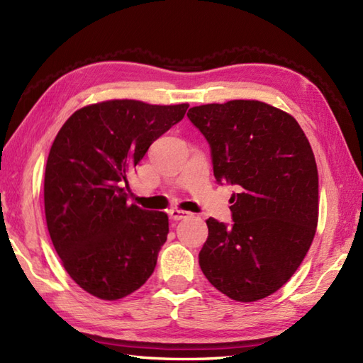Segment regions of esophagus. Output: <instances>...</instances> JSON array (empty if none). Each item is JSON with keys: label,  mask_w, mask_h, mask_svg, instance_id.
Returning <instances> with one entry per match:
<instances>
[{"label": "esophagus", "mask_w": 363, "mask_h": 363, "mask_svg": "<svg viewBox=\"0 0 363 363\" xmlns=\"http://www.w3.org/2000/svg\"><path fill=\"white\" fill-rule=\"evenodd\" d=\"M168 213L173 220H182V218H186L190 215L187 211H181V209H169Z\"/></svg>", "instance_id": "obj_1"}]
</instances>
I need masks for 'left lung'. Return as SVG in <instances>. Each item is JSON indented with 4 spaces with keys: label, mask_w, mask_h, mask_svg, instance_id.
I'll return each mask as SVG.
<instances>
[{
    "label": "left lung",
    "mask_w": 363,
    "mask_h": 363,
    "mask_svg": "<svg viewBox=\"0 0 363 363\" xmlns=\"http://www.w3.org/2000/svg\"><path fill=\"white\" fill-rule=\"evenodd\" d=\"M211 146L213 176L235 186L233 225L206 220L199 267L240 303L279 290L309 251L318 223V169L298 121L254 99L191 107Z\"/></svg>",
    "instance_id": "left-lung-1"
}]
</instances>
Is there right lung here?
I'll return each mask as SVG.
<instances>
[{
    "label": "right lung",
    "instance_id": "obj_1",
    "mask_svg": "<svg viewBox=\"0 0 363 363\" xmlns=\"http://www.w3.org/2000/svg\"><path fill=\"white\" fill-rule=\"evenodd\" d=\"M187 109L111 99L76 111L54 138L45 168L46 226L67 273L90 295L125 298L156 268L168 215L128 204V179Z\"/></svg>",
    "mask_w": 363,
    "mask_h": 363
}]
</instances>
